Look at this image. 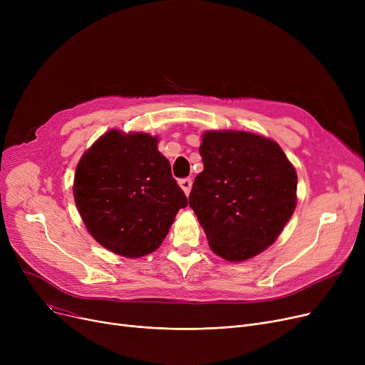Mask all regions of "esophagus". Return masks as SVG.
Returning a JSON list of instances; mask_svg holds the SVG:
<instances>
[{"label": "esophagus", "instance_id": "1", "mask_svg": "<svg viewBox=\"0 0 365 365\" xmlns=\"http://www.w3.org/2000/svg\"><path fill=\"white\" fill-rule=\"evenodd\" d=\"M179 185H180V187L183 189V192H185L186 195H189L190 189H192V179H190V178L182 179V180H179Z\"/></svg>", "mask_w": 365, "mask_h": 365}]
</instances>
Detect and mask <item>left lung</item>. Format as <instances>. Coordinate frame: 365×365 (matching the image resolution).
<instances>
[{"label": "left lung", "instance_id": "8db88e82", "mask_svg": "<svg viewBox=\"0 0 365 365\" xmlns=\"http://www.w3.org/2000/svg\"><path fill=\"white\" fill-rule=\"evenodd\" d=\"M200 153L189 205L210 248L229 262L262 253L296 208L294 167L278 143L245 131H207Z\"/></svg>", "mask_w": 365, "mask_h": 365}]
</instances>
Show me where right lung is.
Here are the masks:
<instances>
[{
	"mask_svg": "<svg viewBox=\"0 0 365 365\" xmlns=\"http://www.w3.org/2000/svg\"><path fill=\"white\" fill-rule=\"evenodd\" d=\"M157 138L112 130L83 155L73 198L91 237L112 253L140 257L161 245L187 198Z\"/></svg>",
	"mask_w": 365,
	"mask_h": 365,
	"instance_id": "1",
	"label": "right lung"
}]
</instances>
